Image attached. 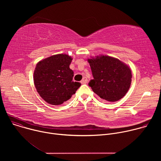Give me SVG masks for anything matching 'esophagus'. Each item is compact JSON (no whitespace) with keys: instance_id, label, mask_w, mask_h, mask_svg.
Returning <instances> with one entry per match:
<instances>
[{"instance_id":"1","label":"esophagus","mask_w":161,"mask_h":161,"mask_svg":"<svg viewBox=\"0 0 161 161\" xmlns=\"http://www.w3.org/2000/svg\"><path fill=\"white\" fill-rule=\"evenodd\" d=\"M80 82H81V83H82V84L86 83L87 82V79H86V78H85V77H84V78H83V80H82L80 81Z\"/></svg>"}]
</instances>
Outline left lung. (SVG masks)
<instances>
[{
  "mask_svg": "<svg viewBox=\"0 0 161 161\" xmlns=\"http://www.w3.org/2000/svg\"><path fill=\"white\" fill-rule=\"evenodd\" d=\"M94 77L88 83L93 92L101 99L115 102L127 92L132 74L130 68L117 58L106 55L88 59Z\"/></svg>",
  "mask_w": 161,
  "mask_h": 161,
  "instance_id": "obj_1",
  "label": "left lung"
}]
</instances>
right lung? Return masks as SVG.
Masks as SVG:
<instances>
[{"label": "right lung", "instance_id": "right-lung-1", "mask_svg": "<svg viewBox=\"0 0 161 161\" xmlns=\"http://www.w3.org/2000/svg\"><path fill=\"white\" fill-rule=\"evenodd\" d=\"M73 58L66 54L51 56L39 62L34 73V82L40 96L48 103L60 105L69 99L81 86L73 81L69 68Z\"/></svg>", "mask_w": 161, "mask_h": 161}]
</instances>
